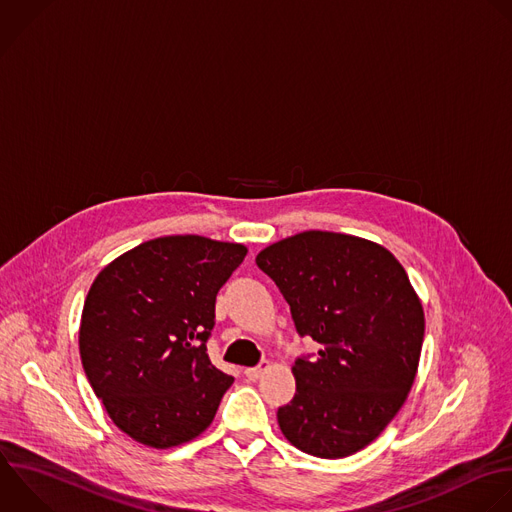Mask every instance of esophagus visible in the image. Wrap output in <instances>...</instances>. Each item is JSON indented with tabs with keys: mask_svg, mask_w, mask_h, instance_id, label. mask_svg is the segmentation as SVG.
I'll list each match as a JSON object with an SVG mask.
<instances>
[{
	"mask_svg": "<svg viewBox=\"0 0 512 512\" xmlns=\"http://www.w3.org/2000/svg\"><path fill=\"white\" fill-rule=\"evenodd\" d=\"M267 370H269V362H261V364L255 366V368H247V370H245V376L255 382V380H259Z\"/></svg>",
	"mask_w": 512,
	"mask_h": 512,
	"instance_id": "1",
	"label": "esophagus"
}]
</instances>
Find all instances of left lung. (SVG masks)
<instances>
[{"instance_id":"8db88e82","label":"left lung","mask_w":512,"mask_h":512,"mask_svg":"<svg viewBox=\"0 0 512 512\" xmlns=\"http://www.w3.org/2000/svg\"><path fill=\"white\" fill-rule=\"evenodd\" d=\"M291 307L299 335L321 346L291 368L295 396L277 410L301 452L344 458L374 442L414 384L424 309L400 261L344 233L303 231L257 255Z\"/></svg>"}]
</instances>
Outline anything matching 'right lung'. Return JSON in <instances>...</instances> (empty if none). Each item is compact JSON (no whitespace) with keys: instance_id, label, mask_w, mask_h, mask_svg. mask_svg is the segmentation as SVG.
Wrapping results in <instances>:
<instances>
[{"instance_id":"1","label":"right lung","mask_w":512,"mask_h":512,"mask_svg":"<svg viewBox=\"0 0 512 512\" xmlns=\"http://www.w3.org/2000/svg\"><path fill=\"white\" fill-rule=\"evenodd\" d=\"M247 247L201 235L140 243L108 263L82 309L80 358L110 420L150 448L203 434L233 384L207 354L215 299Z\"/></svg>"}]
</instances>
